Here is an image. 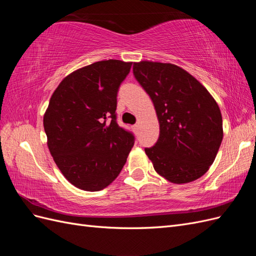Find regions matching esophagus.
I'll use <instances>...</instances> for the list:
<instances>
[{
	"label": "esophagus",
	"mask_w": 256,
	"mask_h": 256,
	"mask_svg": "<svg viewBox=\"0 0 256 256\" xmlns=\"http://www.w3.org/2000/svg\"><path fill=\"white\" fill-rule=\"evenodd\" d=\"M138 129V124H136V125L134 126V130H136V131Z\"/></svg>",
	"instance_id": "1"
}]
</instances>
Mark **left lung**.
I'll return each mask as SVG.
<instances>
[{"label":"left lung","mask_w":256,"mask_h":256,"mask_svg":"<svg viewBox=\"0 0 256 256\" xmlns=\"http://www.w3.org/2000/svg\"><path fill=\"white\" fill-rule=\"evenodd\" d=\"M134 74L148 94L158 116L160 134L147 157L161 176L186 184L203 176L223 138L222 116L208 90L173 64L134 63Z\"/></svg>","instance_id":"1"}]
</instances>
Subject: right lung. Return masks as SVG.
<instances>
[{
    "label": "right lung",
    "instance_id": "right-lung-1",
    "mask_svg": "<svg viewBox=\"0 0 256 256\" xmlns=\"http://www.w3.org/2000/svg\"><path fill=\"white\" fill-rule=\"evenodd\" d=\"M132 63L100 60L60 83L44 116L48 147L60 172L76 188L99 191L120 173L136 142L118 125V94Z\"/></svg>",
    "mask_w": 256,
    "mask_h": 256
}]
</instances>
